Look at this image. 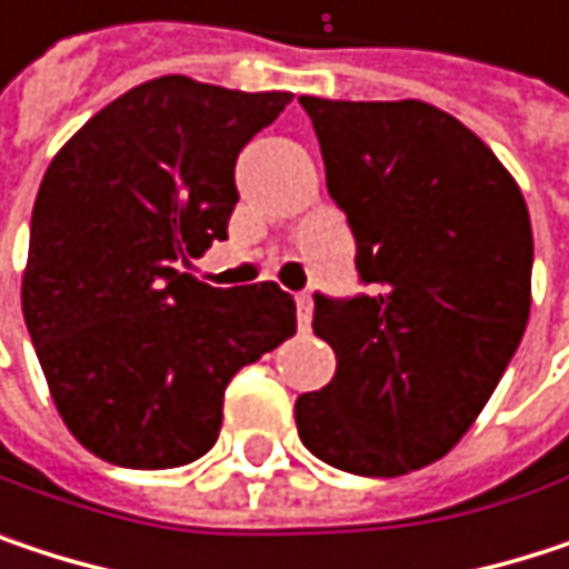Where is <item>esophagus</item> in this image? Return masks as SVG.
Listing matches in <instances>:
<instances>
[{
    "instance_id": "34e87169",
    "label": "esophagus",
    "mask_w": 569,
    "mask_h": 569,
    "mask_svg": "<svg viewBox=\"0 0 569 569\" xmlns=\"http://www.w3.org/2000/svg\"><path fill=\"white\" fill-rule=\"evenodd\" d=\"M296 316H299V326L306 329L309 319H312V299H309V292H299L296 296Z\"/></svg>"
}]
</instances>
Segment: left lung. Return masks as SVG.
Wrapping results in <instances>:
<instances>
[{"mask_svg": "<svg viewBox=\"0 0 569 569\" xmlns=\"http://www.w3.org/2000/svg\"><path fill=\"white\" fill-rule=\"evenodd\" d=\"M299 104L366 292L312 296L336 376L296 398V428L339 471L398 478L461 441L520 346L527 203L495 151L435 104L312 94Z\"/></svg>", "mask_w": 569, "mask_h": 569, "instance_id": "8db88e82", "label": "left lung"}]
</instances>
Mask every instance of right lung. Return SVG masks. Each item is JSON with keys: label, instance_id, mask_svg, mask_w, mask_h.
<instances>
[{"label": "right lung", "instance_id": "add662e5", "mask_svg": "<svg viewBox=\"0 0 569 569\" xmlns=\"http://www.w3.org/2000/svg\"><path fill=\"white\" fill-rule=\"evenodd\" d=\"M289 98L164 74L101 108L49 164L22 316L58 415L91 455L141 471L197 461L230 379L296 332L277 283L180 273L227 240L237 158Z\"/></svg>", "mask_w": 569, "mask_h": 569}]
</instances>
